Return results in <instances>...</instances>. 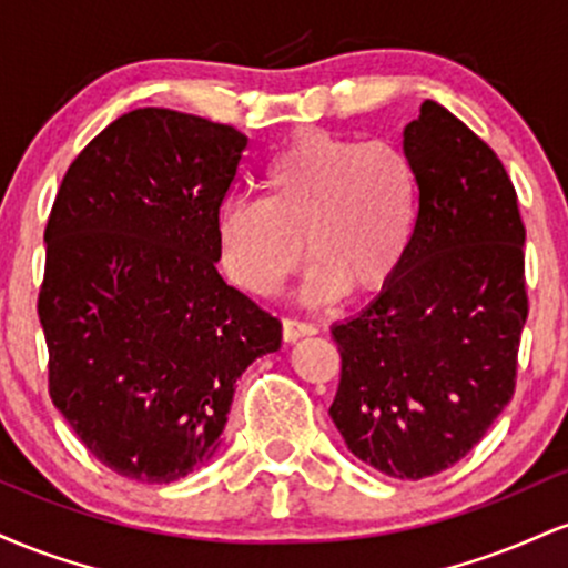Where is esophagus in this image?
Instances as JSON below:
<instances>
[{"label":"esophagus","instance_id":"esophagus-1","mask_svg":"<svg viewBox=\"0 0 568 568\" xmlns=\"http://www.w3.org/2000/svg\"><path fill=\"white\" fill-rule=\"evenodd\" d=\"M317 334V328L312 323L296 321V317H283V338L285 342H298V338Z\"/></svg>","mask_w":568,"mask_h":568}]
</instances>
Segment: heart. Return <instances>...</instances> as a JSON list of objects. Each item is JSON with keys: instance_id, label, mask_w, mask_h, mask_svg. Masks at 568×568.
<instances>
[{"instance_id": "obj_1", "label": "heart", "mask_w": 568, "mask_h": 568, "mask_svg": "<svg viewBox=\"0 0 568 568\" xmlns=\"http://www.w3.org/2000/svg\"><path fill=\"white\" fill-rule=\"evenodd\" d=\"M256 186L258 200L226 202L216 219L221 270L253 296H272L298 270L304 243L315 304L384 291L414 247L419 175L395 143L298 133Z\"/></svg>"}]
</instances>
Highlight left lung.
<instances>
[{"mask_svg": "<svg viewBox=\"0 0 568 568\" xmlns=\"http://www.w3.org/2000/svg\"><path fill=\"white\" fill-rule=\"evenodd\" d=\"M403 152L419 175L416 240L393 283L331 328L342 382L328 414L357 459L419 480L470 454L510 403L526 230L505 165L440 103H422Z\"/></svg>", "mask_w": 568, "mask_h": 568, "instance_id": "8db88e82", "label": "left lung"}]
</instances>
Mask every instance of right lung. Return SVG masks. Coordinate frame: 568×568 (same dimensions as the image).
I'll return each instance as SVG.
<instances>
[{"instance_id":"obj_1","label":"right lung","mask_w":568,"mask_h":568,"mask_svg":"<svg viewBox=\"0 0 568 568\" xmlns=\"http://www.w3.org/2000/svg\"><path fill=\"white\" fill-rule=\"evenodd\" d=\"M247 139L135 109L71 162L44 230L50 397L88 452L173 484L219 448L243 371L283 325L219 275L216 219Z\"/></svg>"}]
</instances>
